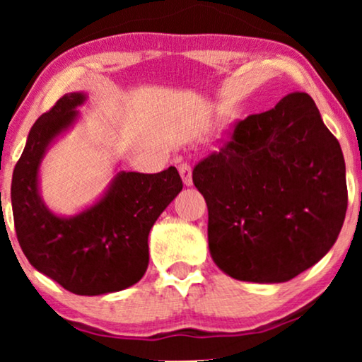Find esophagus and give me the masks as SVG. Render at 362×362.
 <instances>
[{"mask_svg":"<svg viewBox=\"0 0 362 362\" xmlns=\"http://www.w3.org/2000/svg\"><path fill=\"white\" fill-rule=\"evenodd\" d=\"M177 170H180V175L182 177V181H185V185L191 186L192 185V170H191L189 163H181V165L177 166Z\"/></svg>","mask_w":362,"mask_h":362,"instance_id":"1","label":"esophagus"}]
</instances>
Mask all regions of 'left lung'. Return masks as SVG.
Returning a JSON list of instances; mask_svg holds the SVG:
<instances>
[{"label":"left lung","mask_w":362,"mask_h":362,"mask_svg":"<svg viewBox=\"0 0 362 362\" xmlns=\"http://www.w3.org/2000/svg\"><path fill=\"white\" fill-rule=\"evenodd\" d=\"M192 182L209 212L212 260L235 280L295 279L328 254L348 209L343 151L305 92L237 122Z\"/></svg>","instance_id":"obj_1"}]
</instances>
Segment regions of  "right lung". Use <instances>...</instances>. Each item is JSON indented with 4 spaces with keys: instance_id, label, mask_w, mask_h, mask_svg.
I'll list each match as a JSON object with an SVG mask.
<instances>
[{
    "instance_id": "right-lung-1",
    "label": "right lung",
    "mask_w": 362,
    "mask_h": 362,
    "mask_svg": "<svg viewBox=\"0 0 362 362\" xmlns=\"http://www.w3.org/2000/svg\"><path fill=\"white\" fill-rule=\"evenodd\" d=\"M86 102L81 92L66 93L42 113L29 132L13 171L14 229L34 269L76 295L125 290L148 269V235L182 181L175 166L143 175L120 171L100 201L74 217L56 216L37 191L39 165L49 143L77 118Z\"/></svg>"
}]
</instances>
